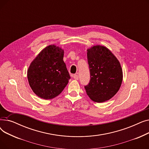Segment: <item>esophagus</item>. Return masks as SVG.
I'll return each instance as SVG.
<instances>
[{
  "label": "esophagus",
  "instance_id": "1",
  "mask_svg": "<svg viewBox=\"0 0 149 149\" xmlns=\"http://www.w3.org/2000/svg\"><path fill=\"white\" fill-rule=\"evenodd\" d=\"M73 78H74V79L75 80H79V75L75 74V75H74L73 76Z\"/></svg>",
  "mask_w": 149,
  "mask_h": 149
}]
</instances>
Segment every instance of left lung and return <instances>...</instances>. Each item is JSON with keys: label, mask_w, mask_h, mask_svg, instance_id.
Masks as SVG:
<instances>
[{"label": "left lung", "mask_w": 149, "mask_h": 149, "mask_svg": "<svg viewBox=\"0 0 149 149\" xmlns=\"http://www.w3.org/2000/svg\"><path fill=\"white\" fill-rule=\"evenodd\" d=\"M90 81L84 88L93 101L110 100L120 88L123 70L118 60L105 46L96 45L87 50Z\"/></svg>", "instance_id": "1"}]
</instances>
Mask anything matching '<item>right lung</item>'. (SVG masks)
<instances>
[{
    "instance_id": "add662e5",
    "label": "right lung",
    "mask_w": 149,
    "mask_h": 149,
    "mask_svg": "<svg viewBox=\"0 0 149 149\" xmlns=\"http://www.w3.org/2000/svg\"><path fill=\"white\" fill-rule=\"evenodd\" d=\"M64 50L54 45L46 47L31 62L27 77L30 87L45 100L58 96L70 77L63 61Z\"/></svg>"
}]
</instances>
